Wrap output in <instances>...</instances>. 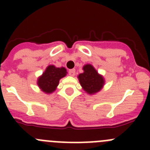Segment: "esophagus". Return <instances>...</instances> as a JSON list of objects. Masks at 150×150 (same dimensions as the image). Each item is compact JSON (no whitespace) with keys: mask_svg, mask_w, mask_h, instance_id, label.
Wrapping results in <instances>:
<instances>
[{"mask_svg":"<svg viewBox=\"0 0 150 150\" xmlns=\"http://www.w3.org/2000/svg\"><path fill=\"white\" fill-rule=\"evenodd\" d=\"M75 73H76V71H75V69H72V70H70L68 71V74L70 76H74L75 75Z\"/></svg>","mask_w":150,"mask_h":150,"instance_id":"34e87169","label":"esophagus"}]
</instances>
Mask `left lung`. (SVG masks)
<instances>
[{
  "mask_svg": "<svg viewBox=\"0 0 150 150\" xmlns=\"http://www.w3.org/2000/svg\"><path fill=\"white\" fill-rule=\"evenodd\" d=\"M83 69L84 72L79 74L78 79L83 90L89 95L98 92L104 86V77L98 73L91 64H86Z\"/></svg>",
  "mask_w": 150,
  "mask_h": 150,
  "instance_id": "obj_1",
  "label": "left lung"
}]
</instances>
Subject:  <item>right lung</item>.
<instances>
[{"label": "right lung", "instance_id": "obj_1", "mask_svg": "<svg viewBox=\"0 0 150 150\" xmlns=\"http://www.w3.org/2000/svg\"><path fill=\"white\" fill-rule=\"evenodd\" d=\"M66 74L67 70L64 67H56L54 65L48 66L42 76L38 78V86L45 93H52L59 86L60 79L65 76Z\"/></svg>", "mask_w": 150, "mask_h": 150}]
</instances>
